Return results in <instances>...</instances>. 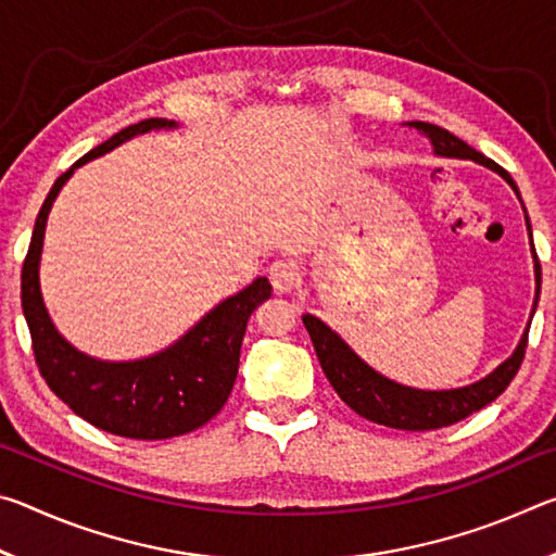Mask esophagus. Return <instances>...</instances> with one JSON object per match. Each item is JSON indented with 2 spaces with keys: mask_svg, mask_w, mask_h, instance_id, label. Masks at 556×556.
Segmentation results:
<instances>
[{
  "mask_svg": "<svg viewBox=\"0 0 556 556\" xmlns=\"http://www.w3.org/2000/svg\"><path fill=\"white\" fill-rule=\"evenodd\" d=\"M271 287H275L277 294H289L299 287V267L291 260H279L267 269Z\"/></svg>",
  "mask_w": 556,
  "mask_h": 556,
  "instance_id": "34e87169",
  "label": "esophagus"
}]
</instances>
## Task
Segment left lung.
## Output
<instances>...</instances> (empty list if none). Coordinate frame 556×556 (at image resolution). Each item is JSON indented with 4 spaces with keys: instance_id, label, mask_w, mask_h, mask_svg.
Wrapping results in <instances>:
<instances>
[{
    "instance_id": "8db88e82",
    "label": "left lung",
    "mask_w": 556,
    "mask_h": 556,
    "mask_svg": "<svg viewBox=\"0 0 556 556\" xmlns=\"http://www.w3.org/2000/svg\"><path fill=\"white\" fill-rule=\"evenodd\" d=\"M409 125L425 131V135L431 139V144H434V152L439 156L473 159V162L501 174L517 193L515 181L503 166H497L493 159L476 152L473 147H468L464 139L451 135L448 129L429 125V122H409ZM527 230H530V238H532L530 218H527ZM534 275H538V296H534V306H538L540 285H542L538 252H534ZM532 316H534V308H532ZM304 326L308 336H312L318 363H321L326 378L333 384L338 397H341L353 412L361 414V417L375 421V425L407 429V431H427V429H441V427L456 425V421L466 419L468 414H473L481 407H485V404H491L495 397H501V394L507 390V384L513 382L517 370H520V365L525 361L527 336H530V324H527L522 341L515 348V353L507 357L503 365H497V368L481 382H473L460 390L425 392V390L404 388V384L382 378V375L368 368V365H365L361 357H357L351 348H348L341 338L331 331V328H328L324 321H318L316 316L306 314Z\"/></svg>"
}]
</instances>
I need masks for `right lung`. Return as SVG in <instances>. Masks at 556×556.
Instances as JSON below:
<instances>
[{
  "instance_id": "obj_1",
  "label": "right lung",
  "mask_w": 556,
  "mask_h": 556,
  "mask_svg": "<svg viewBox=\"0 0 556 556\" xmlns=\"http://www.w3.org/2000/svg\"><path fill=\"white\" fill-rule=\"evenodd\" d=\"M159 127H174V122L152 117L129 125L108 142L90 149L68 172L55 178L36 215L29 252L22 267V308L29 324L36 365L46 384L92 427L144 441L188 434L223 409L238 378L244 328L252 312L271 296L267 277H260L203 316L201 324H195L181 341L131 363L96 361L75 351L55 331L39 287L43 230L55 195L71 178L73 168L110 152L135 135Z\"/></svg>"
}]
</instances>
